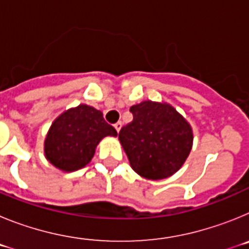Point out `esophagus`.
Segmentation results:
<instances>
[{
  "mask_svg": "<svg viewBox=\"0 0 249 249\" xmlns=\"http://www.w3.org/2000/svg\"><path fill=\"white\" fill-rule=\"evenodd\" d=\"M114 128H116V131H117V132H120V129L122 128V122L114 123Z\"/></svg>",
  "mask_w": 249,
  "mask_h": 249,
  "instance_id": "esophagus-1",
  "label": "esophagus"
}]
</instances>
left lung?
<instances>
[{
    "label": "left lung",
    "instance_id": "1",
    "mask_svg": "<svg viewBox=\"0 0 249 249\" xmlns=\"http://www.w3.org/2000/svg\"><path fill=\"white\" fill-rule=\"evenodd\" d=\"M129 111L133 121L118 138L133 171L153 181L177 172L192 149L190 123L164 102L143 101Z\"/></svg>",
    "mask_w": 249,
    "mask_h": 249
}]
</instances>
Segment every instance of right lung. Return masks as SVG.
I'll return each instance as SVG.
<instances>
[{
    "mask_svg": "<svg viewBox=\"0 0 249 249\" xmlns=\"http://www.w3.org/2000/svg\"><path fill=\"white\" fill-rule=\"evenodd\" d=\"M117 136L102 112L80 105L65 111L53 121L45 140V155L56 168L73 172L91 162L102 138Z\"/></svg>",
    "mask_w": 249,
    "mask_h": 249,
    "instance_id": "add662e5",
    "label": "right lung"
}]
</instances>
